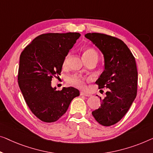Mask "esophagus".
Listing matches in <instances>:
<instances>
[{"instance_id": "34e87169", "label": "esophagus", "mask_w": 153, "mask_h": 153, "mask_svg": "<svg viewBox=\"0 0 153 153\" xmlns=\"http://www.w3.org/2000/svg\"><path fill=\"white\" fill-rule=\"evenodd\" d=\"M80 95H84V96H86V97H89V96H91L90 94H88V93H87L82 92V91H81V92H80Z\"/></svg>"}]
</instances>
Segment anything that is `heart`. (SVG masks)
<instances>
[{
  "instance_id": "obj_1",
  "label": "heart",
  "mask_w": 153,
  "mask_h": 153,
  "mask_svg": "<svg viewBox=\"0 0 153 153\" xmlns=\"http://www.w3.org/2000/svg\"><path fill=\"white\" fill-rule=\"evenodd\" d=\"M91 57H97V58H98V54H97V51L95 49H92V48H88V49H86L84 51L83 53V58H91ZM68 58H69V56H67L65 57L62 64L64 67L67 65ZM86 79H87V78L86 77L81 76V75L74 74L67 77V82H69L73 86H77V87L80 88H85V81Z\"/></svg>"
}]
</instances>
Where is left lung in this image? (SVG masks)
Instances as JSON below:
<instances>
[{"instance_id": "obj_1", "label": "left lung", "mask_w": 153, "mask_h": 153, "mask_svg": "<svg viewBox=\"0 0 153 153\" xmlns=\"http://www.w3.org/2000/svg\"><path fill=\"white\" fill-rule=\"evenodd\" d=\"M84 36L104 55V70L95 83L99 88H108L101 106L92 115L99 124L110 126L122 120L136 97L135 59L122 40L100 33H88Z\"/></svg>"}]
</instances>
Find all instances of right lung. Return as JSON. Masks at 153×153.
Here are the masks:
<instances>
[{"label":"right lung","instance_id":"right-lung-1","mask_svg":"<svg viewBox=\"0 0 153 153\" xmlns=\"http://www.w3.org/2000/svg\"><path fill=\"white\" fill-rule=\"evenodd\" d=\"M79 36L72 32L41 34L20 54L18 85L29 109L42 122L60 119L72 100L79 95L76 88L56 91L51 86L52 78L60 74L65 57Z\"/></svg>","mask_w":153,"mask_h":153}]
</instances>
